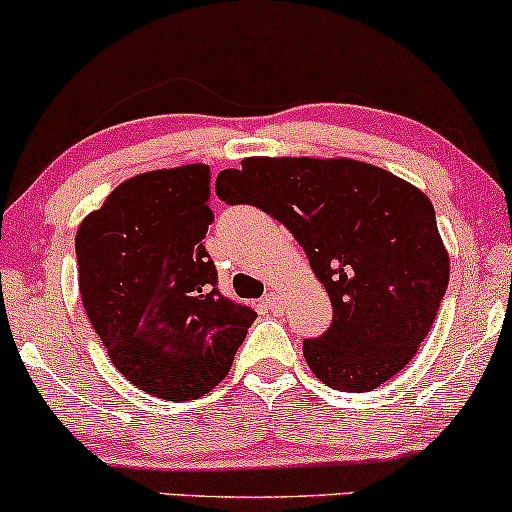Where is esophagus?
Returning <instances> with one entry per match:
<instances>
[{
	"label": "esophagus",
	"mask_w": 512,
	"mask_h": 512,
	"mask_svg": "<svg viewBox=\"0 0 512 512\" xmlns=\"http://www.w3.org/2000/svg\"><path fill=\"white\" fill-rule=\"evenodd\" d=\"M263 304H266L268 312H283V300H280L278 292H268V295L263 297Z\"/></svg>",
	"instance_id": "esophagus-1"
}]
</instances>
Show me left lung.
<instances>
[{"instance_id": "8db88e82", "label": "left lung", "mask_w": 512, "mask_h": 512, "mask_svg": "<svg viewBox=\"0 0 512 512\" xmlns=\"http://www.w3.org/2000/svg\"><path fill=\"white\" fill-rule=\"evenodd\" d=\"M217 195L290 229L329 292L331 329L304 341L309 370L343 392H372L411 363L450 280L428 195L348 157H249Z\"/></svg>"}]
</instances>
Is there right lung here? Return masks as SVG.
I'll return each mask as SVG.
<instances>
[{
	"label": "right lung",
	"mask_w": 512,
	"mask_h": 512,
	"mask_svg": "<svg viewBox=\"0 0 512 512\" xmlns=\"http://www.w3.org/2000/svg\"><path fill=\"white\" fill-rule=\"evenodd\" d=\"M210 166L137 174L77 229L79 295L108 358L142 392L205 396L227 377L256 312L217 292L203 239Z\"/></svg>",
	"instance_id": "right-lung-1"
}]
</instances>
